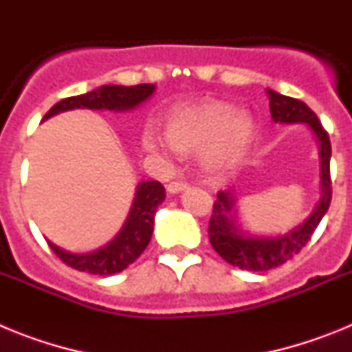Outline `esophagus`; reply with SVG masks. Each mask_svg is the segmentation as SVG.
Instances as JSON below:
<instances>
[{
  "mask_svg": "<svg viewBox=\"0 0 352 352\" xmlns=\"http://www.w3.org/2000/svg\"><path fill=\"white\" fill-rule=\"evenodd\" d=\"M186 186H188V183L183 182V179H174V182H170L169 185H167V192H170V194H178V192L185 190Z\"/></svg>",
  "mask_w": 352,
  "mask_h": 352,
  "instance_id": "34e87169",
  "label": "esophagus"
}]
</instances>
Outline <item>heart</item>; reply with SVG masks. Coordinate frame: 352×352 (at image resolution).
<instances>
[{
	"mask_svg": "<svg viewBox=\"0 0 352 352\" xmlns=\"http://www.w3.org/2000/svg\"><path fill=\"white\" fill-rule=\"evenodd\" d=\"M169 141L178 151H208L211 169L222 170L243 157L254 138V121L227 102H206L174 113L167 125ZM144 146L151 151H167L169 146L155 132L144 133Z\"/></svg>",
	"mask_w": 352,
	"mask_h": 352,
	"instance_id": "b5f03b06",
	"label": "heart"
}]
</instances>
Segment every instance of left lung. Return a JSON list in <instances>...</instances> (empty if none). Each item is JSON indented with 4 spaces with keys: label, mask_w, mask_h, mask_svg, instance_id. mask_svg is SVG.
<instances>
[{
    "label": "left lung",
    "mask_w": 352,
    "mask_h": 352,
    "mask_svg": "<svg viewBox=\"0 0 352 352\" xmlns=\"http://www.w3.org/2000/svg\"><path fill=\"white\" fill-rule=\"evenodd\" d=\"M270 98V113L276 123H307L319 141V153H321V188L322 197L310 214L300 227L287 232L280 238H252L243 234L236 227L232 220V208L234 199L231 190L219 192L217 201L213 204V213L208 227L210 243L222 259L236 266L239 270L248 272H266L287 263L298 252L307 245L312 238L321 219L328 211L331 203V176H329V157H331V142L329 135L322 129L321 121L317 120L316 113L301 100L280 93L266 89Z\"/></svg>",
    "instance_id": "left-lung-1"
}]
</instances>
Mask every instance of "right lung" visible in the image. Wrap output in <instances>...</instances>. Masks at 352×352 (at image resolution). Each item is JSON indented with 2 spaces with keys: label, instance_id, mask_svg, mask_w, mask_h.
<instances>
[{
  "label": "right lung",
  "instance_id": "1",
  "mask_svg": "<svg viewBox=\"0 0 352 352\" xmlns=\"http://www.w3.org/2000/svg\"><path fill=\"white\" fill-rule=\"evenodd\" d=\"M153 84H138V86H116L107 84L86 95L68 96L52 105L43 120L70 109H109V111H129L144 102L153 93ZM166 199V188L160 182H142L138 186L125 227L120 234L100 250L91 254H70L61 250L54 243L47 241L51 250L60 257L67 266L91 275H114L129 268L133 261L141 256L148 247L153 234V219L157 208Z\"/></svg>",
  "mask_w": 352,
  "mask_h": 352
}]
</instances>
